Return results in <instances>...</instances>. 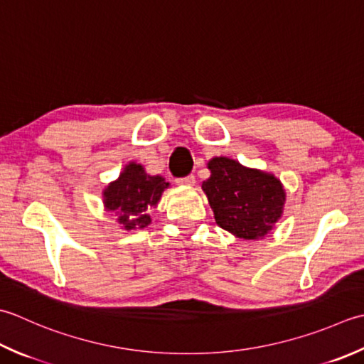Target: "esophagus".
<instances>
[{"label":"esophagus","instance_id":"esophagus-1","mask_svg":"<svg viewBox=\"0 0 364 364\" xmlns=\"http://www.w3.org/2000/svg\"><path fill=\"white\" fill-rule=\"evenodd\" d=\"M176 183H178V184H186V186H192V184L196 183V176L191 173V175L184 176V178H178Z\"/></svg>","mask_w":364,"mask_h":364}]
</instances>
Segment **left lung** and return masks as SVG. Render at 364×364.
I'll return each instance as SVG.
<instances>
[{"instance_id":"left-lung-1","label":"left lung","mask_w":364,"mask_h":364,"mask_svg":"<svg viewBox=\"0 0 364 364\" xmlns=\"http://www.w3.org/2000/svg\"><path fill=\"white\" fill-rule=\"evenodd\" d=\"M208 168L211 176L203 181L202 189L218 225L238 238L265 237L281 218L286 202L279 180L229 158H213Z\"/></svg>"}]
</instances>
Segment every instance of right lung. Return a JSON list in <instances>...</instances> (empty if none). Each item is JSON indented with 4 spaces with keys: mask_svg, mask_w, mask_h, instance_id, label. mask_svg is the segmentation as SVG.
Masks as SVG:
<instances>
[{
    "mask_svg": "<svg viewBox=\"0 0 364 364\" xmlns=\"http://www.w3.org/2000/svg\"><path fill=\"white\" fill-rule=\"evenodd\" d=\"M167 186L168 183L164 181L162 176L146 175L140 164L131 162L118 180L104 191L105 208L118 213L119 224H123L126 230L144 229L151 223L148 208L159 202L162 191Z\"/></svg>",
    "mask_w": 364,
    "mask_h": 364,
    "instance_id": "1",
    "label": "right lung"
}]
</instances>
